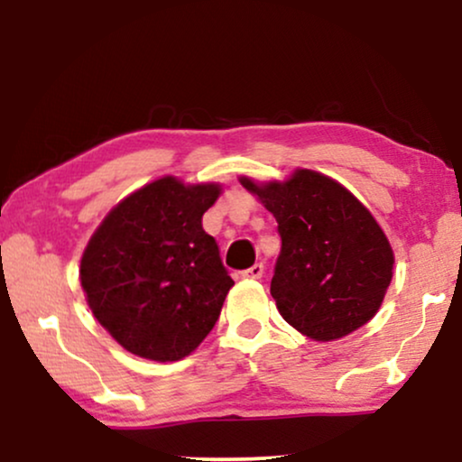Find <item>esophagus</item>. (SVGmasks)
I'll list each match as a JSON object with an SVG mask.
<instances>
[{
    "mask_svg": "<svg viewBox=\"0 0 462 462\" xmlns=\"http://www.w3.org/2000/svg\"><path fill=\"white\" fill-rule=\"evenodd\" d=\"M263 273H264L263 263H256V264H252L250 269L242 271V277H245V280H261Z\"/></svg>",
    "mask_w": 462,
    "mask_h": 462,
    "instance_id": "1",
    "label": "esophagus"
}]
</instances>
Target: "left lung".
<instances>
[{"mask_svg":"<svg viewBox=\"0 0 462 462\" xmlns=\"http://www.w3.org/2000/svg\"><path fill=\"white\" fill-rule=\"evenodd\" d=\"M242 185L277 220L282 250L271 296L282 318L321 343L374 318L393 275V250L374 217L313 170H296L286 182Z\"/></svg>","mask_w":462,"mask_h":462,"instance_id":"8db88e82","label":"left lung"}]
</instances>
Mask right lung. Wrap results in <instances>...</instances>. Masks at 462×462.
Listing matches in <instances>:
<instances>
[{
  "instance_id": "add662e5",
  "label": "right lung",
  "mask_w": 462,
  "mask_h": 462,
  "mask_svg": "<svg viewBox=\"0 0 462 462\" xmlns=\"http://www.w3.org/2000/svg\"><path fill=\"white\" fill-rule=\"evenodd\" d=\"M218 185L166 176L109 212L81 256L94 318L125 351L153 362L189 356L218 321L233 286L201 217Z\"/></svg>"
}]
</instances>
